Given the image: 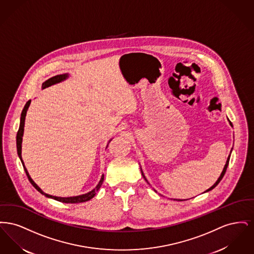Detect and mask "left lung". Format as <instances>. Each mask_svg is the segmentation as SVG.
Segmentation results:
<instances>
[{"label":"left lung","instance_id":"1","mask_svg":"<svg viewBox=\"0 0 254 254\" xmlns=\"http://www.w3.org/2000/svg\"><path fill=\"white\" fill-rule=\"evenodd\" d=\"M229 120V119H228ZM229 123H230V127H232V124H231V122L229 120ZM231 151H232V148H231V150H230V155H229V157H228V159H227V162H226V165H225V167H224V169H223V171H222V173L220 174V176H219V178L217 179V181L215 182V184L212 186V187H210L208 190H205V192H208V191H210V190H212L216 186H217L218 184L221 182V180H222V178L224 177V175H225V173H226V170H227V168H228V166H229V162H230V154H231ZM141 172H142V175H143V177L145 178V181L147 182V180H146V178H145V175H144V172H143V170H142V169H141ZM148 183V182H147ZM149 184V183H148ZM154 191L155 192H157L155 190H154ZM174 200H177V201H185V200H182V199H174Z\"/></svg>","mask_w":254,"mask_h":254}]
</instances>
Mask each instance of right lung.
<instances>
[{"mask_svg":"<svg viewBox=\"0 0 254 254\" xmlns=\"http://www.w3.org/2000/svg\"><path fill=\"white\" fill-rule=\"evenodd\" d=\"M68 77H69V74H68V73H64V74L56 75V76H54V77H52V78H49V80H47L46 82L43 83L42 89H45V88H47V87H49V86H51L52 85H56V84H59L61 82H64V81L66 80ZM30 103H31V100H29V101L25 104L24 109H23V111H22L21 120H20V127H19V130H18V132H17V137H16L18 156H19L21 162H22V164H23V167H24V171H25L26 175H27L28 180L32 184V186L36 189L37 190H38L40 193L45 195V196L48 197V198L54 199V200L59 201V202H62V203H65V204H77V203H84V202H86V201H89L90 199H92V198L95 196L97 191L100 190V188H101V186H102V184H103V182H104V174L102 175V177H101L100 181L98 183V185H97L96 187H95L91 191H89V192H87V193L82 194V195H78V196H72V197H58V196H53V195H49V194L46 193V192H44V191L38 187V185H37L36 183L33 181L32 178L30 177V175H29L27 169H26L25 166H24L23 158H22V143H23V136H24V121H25L26 112H27V109H28L29 106H30ZM111 140H112V139L109 140V143ZM108 145H107V147H108Z\"/></svg>","mask_w":254,"mask_h":254,"instance_id":"add662e5","label":"right lung"}]
</instances>
